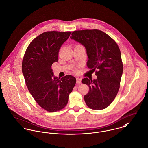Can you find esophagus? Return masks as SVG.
Here are the masks:
<instances>
[{
    "label": "esophagus",
    "instance_id": "esophagus-1",
    "mask_svg": "<svg viewBox=\"0 0 148 148\" xmlns=\"http://www.w3.org/2000/svg\"><path fill=\"white\" fill-rule=\"evenodd\" d=\"M76 83L78 84H80L82 83V78L80 77H77L76 78Z\"/></svg>",
    "mask_w": 148,
    "mask_h": 148
}]
</instances>
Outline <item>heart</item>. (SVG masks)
Masks as SVG:
<instances>
[{
  "mask_svg": "<svg viewBox=\"0 0 148 148\" xmlns=\"http://www.w3.org/2000/svg\"><path fill=\"white\" fill-rule=\"evenodd\" d=\"M73 71H74V72H75V73H77V72H79V69L77 68H75L74 69H73Z\"/></svg>",
  "mask_w": 148,
  "mask_h": 148,
  "instance_id": "1",
  "label": "heart"
}]
</instances>
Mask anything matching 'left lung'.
<instances>
[{
	"mask_svg": "<svg viewBox=\"0 0 148 148\" xmlns=\"http://www.w3.org/2000/svg\"><path fill=\"white\" fill-rule=\"evenodd\" d=\"M71 38L82 44L88 57L87 66L96 71V80L86 77L82 83L89 88L84 96L86 106L95 110L107 108L114 100L120 86L123 64L116 42L102 31H75Z\"/></svg>",
	"mask_w": 148,
	"mask_h": 148,
	"instance_id": "8db88e82",
	"label": "left lung"
}]
</instances>
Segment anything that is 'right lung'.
<instances>
[{
    "mask_svg": "<svg viewBox=\"0 0 148 148\" xmlns=\"http://www.w3.org/2000/svg\"><path fill=\"white\" fill-rule=\"evenodd\" d=\"M71 31H47L28 46L22 61V72L29 93L44 110L55 112L66 106L76 79L71 75L53 76L52 64L58 61L59 49Z\"/></svg>",
    "mask_w": 148,
    "mask_h": 148,
    "instance_id": "add662e5",
    "label": "right lung"
}]
</instances>
